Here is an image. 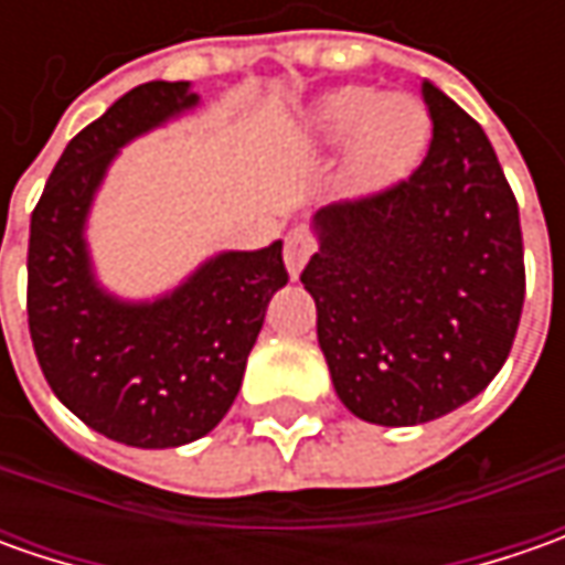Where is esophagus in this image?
I'll list each match as a JSON object with an SVG mask.
<instances>
[{
    "mask_svg": "<svg viewBox=\"0 0 565 565\" xmlns=\"http://www.w3.org/2000/svg\"><path fill=\"white\" fill-rule=\"evenodd\" d=\"M315 248L317 242L308 228H292V232H289V238H286V267H289L292 276L301 273V267L308 264V257L315 254Z\"/></svg>",
    "mask_w": 565,
    "mask_h": 565,
    "instance_id": "obj_1",
    "label": "esophagus"
}]
</instances>
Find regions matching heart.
Masks as SVG:
<instances>
[{"instance_id": "b5f03b06", "label": "heart", "mask_w": 565, "mask_h": 565, "mask_svg": "<svg viewBox=\"0 0 565 565\" xmlns=\"http://www.w3.org/2000/svg\"><path fill=\"white\" fill-rule=\"evenodd\" d=\"M315 135L349 143V172L359 185L380 188L408 175L422 160L430 119L415 97H377L371 87H342L315 106Z\"/></svg>"}]
</instances>
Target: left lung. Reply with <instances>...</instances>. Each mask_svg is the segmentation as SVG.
<instances>
[{
  "label": "left lung",
  "instance_id": "obj_1",
  "mask_svg": "<svg viewBox=\"0 0 565 565\" xmlns=\"http://www.w3.org/2000/svg\"><path fill=\"white\" fill-rule=\"evenodd\" d=\"M422 166L315 216L301 270L339 399L383 427L444 418L500 374L525 301L519 204L488 135L422 84Z\"/></svg>",
  "mask_w": 565,
  "mask_h": 565
}]
</instances>
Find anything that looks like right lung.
<instances>
[{
	"instance_id": "obj_1",
	"label": "right lung",
	"mask_w": 565,
	"mask_h": 565,
	"mask_svg": "<svg viewBox=\"0 0 565 565\" xmlns=\"http://www.w3.org/2000/svg\"><path fill=\"white\" fill-rule=\"evenodd\" d=\"M188 81H150L77 131L31 213L28 327L40 371L87 427L125 446L169 449L210 434L238 396L270 298L286 282L282 242L228 250L153 305L94 282L84 220L119 147L191 109Z\"/></svg>"
}]
</instances>
